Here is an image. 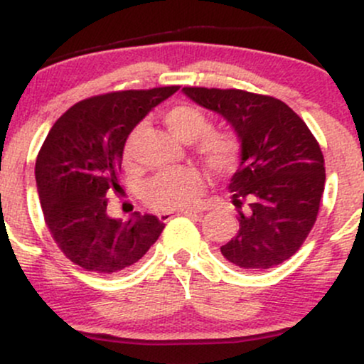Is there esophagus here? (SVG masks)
<instances>
[{
  "label": "esophagus",
  "instance_id": "34e87169",
  "mask_svg": "<svg viewBox=\"0 0 364 364\" xmlns=\"http://www.w3.org/2000/svg\"><path fill=\"white\" fill-rule=\"evenodd\" d=\"M198 212L196 210H176V212H162V214H159V219H161V223H168L169 219H173L174 215H196Z\"/></svg>",
  "mask_w": 364,
  "mask_h": 364
}]
</instances>
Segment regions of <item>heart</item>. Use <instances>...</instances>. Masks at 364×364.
<instances>
[{"label":"heart","instance_id":"1","mask_svg":"<svg viewBox=\"0 0 364 364\" xmlns=\"http://www.w3.org/2000/svg\"><path fill=\"white\" fill-rule=\"evenodd\" d=\"M164 123L173 135L185 144L196 141V154L203 164L214 173H229L241 157V144L235 133L210 132L212 123L202 109L191 104H181L164 114ZM141 127L128 136L124 159L132 161ZM203 190V179L191 168L166 169L145 185V202L156 210H178L195 205Z\"/></svg>","mask_w":364,"mask_h":364}]
</instances>
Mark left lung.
<instances>
[{"label":"left lung","instance_id":"left-lung-1","mask_svg":"<svg viewBox=\"0 0 364 364\" xmlns=\"http://www.w3.org/2000/svg\"><path fill=\"white\" fill-rule=\"evenodd\" d=\"M183 94L231 124L241 144L229 181L240 231L220 246L225 260L245 270L272 269L310 235L325 186L318 141L287 104L237 89L185 87ZM249 205L245 211L240 205Z\"/></svg>","mask_w":364,"mask_h":364}]
</instances>
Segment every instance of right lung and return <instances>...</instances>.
I'll return each mask as SVG.
<instances>
[{
    "mask_svg": "<svg viewBox=\"0 0 364 364\" xmlns=\"http://www.w3.org/2000/svg\"><path fill=\"white\" fill-rule=\"evenodd\" d=\"M179 87L123 90L75 104L46 136L36 161L44 220L75 265L116 274L136 263L161 236L156 215H107V195L119 191L124 144L149 111Z\"/></svg>",
    "mask_w": 364,
    "mask_h": 364,
    "instance_id": "add662e5",
    "label": "right lung"
}]
</instances>
